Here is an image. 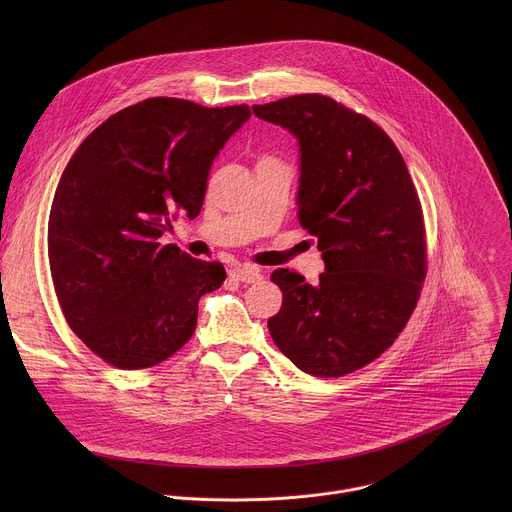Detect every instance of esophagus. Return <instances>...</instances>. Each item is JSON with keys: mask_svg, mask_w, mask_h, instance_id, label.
<instances>
[{"mask_svg": "<svg viewBox=\"0 0 512 512\" xmlns=\"http://www.w3.org/2000/svg\"><path fill=\"white\" fill-rule=\"evenodd\" d=\"M230 276L238 282H244V284H254L258 280H262V272L258 266H252V264H246V266H240V268H234L230 272Z\"/></svg>", "mask_w": 512, "mask_h": 512, "instance_id": "34e87169", "label": "esophagus"}]
</instances>
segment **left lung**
I'll return each instance as SVG.
<instances>
[{
  "instance_id": "1",
  "label": "left lung",
  "mask_w": 512,
  "mask_h": 512,
  "mask_svg": "<svg viewBox=\"0 0 512 512\" xmlns=\"http://www.w3.org/2000/svg\"><path fill=\"white\" fill-rule=\"evenodd\" d=\"M299 144V224L325 262L315 286L286 268L268 319L299 370L337 378L378 359L406 327L426 278V230L408 167L382 128L323 94L252 106Z\"/></svg>"
}]
</instances>
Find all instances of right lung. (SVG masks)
Masks as SVG:
<instances>
[{
    "label": "right lung",
    "mask_w": 512,
    "mask_h": 512,
    "mask_svg": "<svg viewBox=\"0 0 512 512\" xmlns=\"http://www.w3.org/2000/svg\"><path fill=\"white\" fill-rule=\"evenodd\" d=\"M250 108L147 98L100 124L74 151L49 215V264L78 339L108 365L140 370L177 353L220 262L161 246L179 215L201 213L211 165Z\"/></svg>",
    "instance_id": "add662e5"
}]
</instances>
